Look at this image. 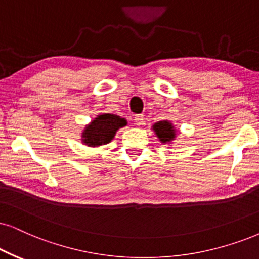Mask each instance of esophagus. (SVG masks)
Wrapping results in <instances>:
<instances>
[{
  "instance_id": "obj_1",
  "label": "esophagus",
  "mask_w": 259,
  "mask_h": 259,
  "mask_svg": "<svg viewBox=\"0 0 259 259\" xmlns=\"http://www.w3.org/2000/svg\"><path fill=\"white\" fill-rule=\"evenodd\" d=\"M135 124L137 126L145 125V124H146L145 116H143V114H136V116H135Z\"/></svg>"
}]
</instances>
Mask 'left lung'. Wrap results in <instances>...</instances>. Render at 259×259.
Listing matches in <instances>:
<instances>
[{
	"mask_svg": "<svg viewBox=\"0 0 259 259\" xmlns=\"http://www.w3.org/2000/svg\"><path fill=\"white\" fill-rule=\"evenodd\" d=\"M153 132L158 136L159 141L163 145L171 143L176 140L177 130L169 120H159V122L153 124Z\"/></svg>",
	"mask_w": 259,
	"mask_h": 259,
	"instance_id": "1",
	"label": "left lung"
}]
</instances>
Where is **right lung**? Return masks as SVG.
Instances as JSON below:
<instances>
[{
  "mask_svg": "<svg viewBox=\"0 0 259 259\" xmlns=\"http://www.w3.org/2000/svg\"><path fill=\"white\" fill-rule=\"evenodd\" d=\"M127 124L125 118L113 113H100L83 129L81 141L88 147L107 145L120 127Z\"/></svg>",
  "mask_w": 259,
  "mask_h": 259,
  "instance_id": "1",
  "label": "right lung"
}]
</instances>
